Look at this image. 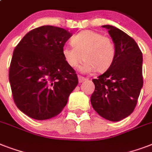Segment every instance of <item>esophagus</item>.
Wrapping results in <instances>:
<instances>
[{
  "instance_id": "obj_1",
  "label": "esophagus",
  "mask_w": 152,
  "mask_h": 152,
  "mask_svg": "<svg viewBox=\"0 0 152 152\" xmlns=\"http://www.w3.org/2000/svg\"><path fill=\"white\" fill-rule=\"evenodd\" d=\"M78 80H79V83H83V81L86 80V78H84V77H83V76H79Z\"/></svg>"
}]
</instances>
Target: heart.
I'll use <instances>...</instances> for the list:
<instances>
[{
  "label": "heart",
  "instance_id": "b5f03b06",
  "mask_svg": "<svg viewBox=\"0 0 152 152\" xmlns=\"http://www.w3.org/2000/svg\"><path fill=\"white\" fill-rule=\"evenodd\" d=\"M71 44L64 46L62 56L72 68H76L85 60L79 70L83 73H90L95 70L104 72L108 70L115 58V46L110 38L95 31L86 30L72 37Z\"/></svg>",
  "mask_w": 152,
  "mask_h": 152
}]
</instances>
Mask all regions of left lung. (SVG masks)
<instances>
[{
	"mask_svg": "<svg viewBox=\"0 0 152 152\" xmlns=\"http://www.w3.org/2000/svg\"><path fill=\"white\" fill-rule=\"evenodd\" d=\"M115 46V58L110 68L93 79L95 91L91 102L102 118L119 121L134 110L143 87L142 52L135 40L111 25L102 26Z\"/></svg>",
	"mask_w": 152,
	"mask_h": 152,
	"instance_id": "1",
	"label": "left lung"
}]
</instances>
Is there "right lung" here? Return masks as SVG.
<instances>
[{
	"label": "right lung",
	"instance_id": "1",
	"mask_svg": "<svg viewBox=\"0 0 152 152\" xmlns=\"http://www.w3.org/2000/svg\"><path fill=\"white\" fill-rule=\"evenodd\" d=\"M72 35L61 27L42 26L15 46L9 82L15 105L30 118L47 120L58 115L78 84L76 72L61 53Z\"/></svg>",
	"mask_w": 152,
	"mask_h": 152
}]
</instances>
